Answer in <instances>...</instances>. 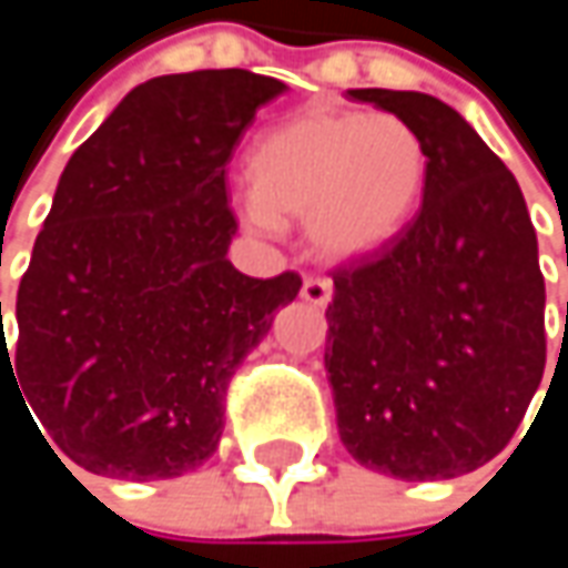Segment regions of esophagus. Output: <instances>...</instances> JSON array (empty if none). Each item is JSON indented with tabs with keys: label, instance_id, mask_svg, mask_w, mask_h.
Here are the masks:
<instances>
[{
	"label": "esophagus",
	"instance_id": "esophagus-1",
	"mask_svg": "<svg viewBox=\"0 0 568 568\" xmlns=\"http://www.w3.org/2000/svg\"><path fill=\"white\" fill-rule=\"evenodd\" d=\"M302 298L315 308H325L332 302V283L328 280H318V276H308L302 283Z\"/></svg>",
	"mask_w": 568,
	"mask_h": 568
}]
</instances>
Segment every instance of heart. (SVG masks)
Wrapping results in <instances>:
<instances>
[{"label": "heart", "instance_id": "b5f03b06", "mask_svg": "<svg viewBox=\"0 0 568 568\" xmlns=\"http://www.w3.org/2000/svg\"><path fill=\"white\" fill-rule=\"evenodd\" d=\"M246 173L253 196L240 210L253 230L308 223L312 246L345 263L407 230L427 183V148L395 114L312 108L270 128L253 144Z\"/></svg>", "mask_w": 568, "mask_h": 568}]
</instances>
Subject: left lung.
<instances>
[{
    "mask_svg": "<svg viewBox=\"0 0 568 568\" xmlns=\"http://www.w3.org/2000/svg\"><path fill=\"white\" fill-rule=\"evenodd\" d=\"M427 148L420 213L378 256L338 270L325 372L348 454L397 480L494 460L546 368V285L516 176L444 101L352 88Z\"/></svg>",
    "mask_w": 568,
    "mask_h": 568,
    "instance_id": "1",
    "label": "left lung"
}]
</instances>
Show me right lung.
Returning <instances> with one entry per match:
<instances>
[{
    "mask_svg": "<svg viewBox=\"0 0 568 568\" xmlns=\"http://www.w3.org/2000/svg\"><path fill=\"white\" fill-rule=\"evenodd\" d=\"M283 91L243 68L151 78L64 164L12 352L2 332L0 385L2 372L22 385L81 470L168 480L213 457L233 372L302 288L226 260V164Z\"/></svg>",
    "mask_w": 568,
    "mask_h": 568,
    "instance_id": "add662e5",
    "label": "right lung"
}]
</instances>
